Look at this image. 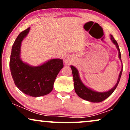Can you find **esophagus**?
<instances>
[{
    "mask_svg": "<svg viewBox=\"0 0 130 130\" xmlns=\"http://www.w3.org/2000/svg\"><path fill=\"white\" fill-rule=\"evenodd\" d=\"M64 62H65V63L66 64V65H69V64L70 63V60H68V59H65V60H64Z\"/></svg>",
    "mask_w": 130,
    "mask_h": 130,
    "instance_id": "esophagus-1",
    "label": "esophagus"
}]
</instances>
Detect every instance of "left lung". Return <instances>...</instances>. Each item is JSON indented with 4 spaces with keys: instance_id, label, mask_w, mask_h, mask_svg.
<instances>
[{
    "instance_id": "8db88e82",
    "label": "left lung",
    "mask_w": 130,
    "mask_h": 130,
    "mask_svg": "<svg viewBox=\"0 0 130 130\" xmlns=\"http://www.w3.org/2000/svg\"><path fill=\"white\" fill-rule=\"evenodd\" d=\"M111 36V40L114 44L116 45V47H117L118 51H119V57L120 60H121V54H120V49H119V46L118 45V43L116 40L114 39V37L112 35H110ZM122 62V60H121ZM71 68L72 70V73H73V81H74V90L76 94L79 96L80 98H83V99L90 101V102L93 103H99L101 102L104 100L108 98L112 93L114 92V91L116 90V87L118 86L119 81H120V77H121V75L122 73V67L121 71H120V74H119V78L117 81L115 86L113 88H112L111 90L106 91L104 92H99L95 91L90 88L87 87L86 86L83 84L82 80H80L79 74V71L77 70L76 68H75L73 65H71Z\"/></svg>"
}]
</instances>
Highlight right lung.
<instances>
[{
    "mask_svg": "<svg viewBox=\"0 0 130 130\" xmlns=\"http://www.w3.org/2000/svg\"><path fill=\"white\" fill-rule=\"evenodd\" d=\"M30 29L19 34L13 43L10 60V68L14 83L21 92L34 97L44 96L53 89L57 76L63 67V60L53 59L38 66H31L21 59L22 40Z\"/></svg>",
    "mask_w": 130,
    "mask_h": 130,
    "instance_id": "obj_1",
    "label": "right lung"
}]
</instances>
